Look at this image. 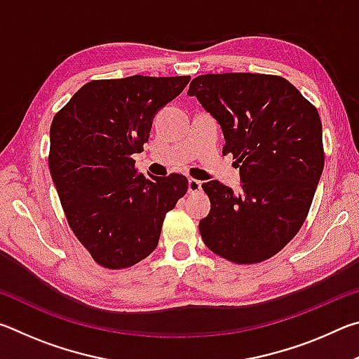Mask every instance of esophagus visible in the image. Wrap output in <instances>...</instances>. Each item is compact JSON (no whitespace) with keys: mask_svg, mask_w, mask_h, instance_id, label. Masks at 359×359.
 I'll use <instances>...</instances> for the list:
<instances>
[{"mask_svg":"<svg viewBox=\"0 0 359 359\" xmlns=\"http://www.w3.org/2000/svg\"><path fill=\"white\" fill-rule=\"evenodd\" d=\"M201 182L196 180V179H188V193L194 194L198 191H201Z\"/></svg>","mask_w":359,"mask_h":359,"instance_id":"obj_1","label":"esophagus"}]
</instances>
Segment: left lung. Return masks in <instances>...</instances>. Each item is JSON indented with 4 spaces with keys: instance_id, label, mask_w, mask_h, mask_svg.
Segmentation results:
<instances>
[{
    "instance_id": "8db88e82",
    "label": "left lung",
    "mask_w": 359,
    "mask_h": 359,
    "mask_svg": "<svg viewBox=\"0 0 359 359\" xmlns=\"http://www.w3.org/2000/svg\"><path fill=\"white\" fill-rule=\"evenodd\" d=\"M188 95L220 123L223 154H233L239 191L210 180L204 244L236 264L274 257L306 222L325 166L317 107L287 79L252 72L194 77Z\"/></svg>"
}]
</instances>
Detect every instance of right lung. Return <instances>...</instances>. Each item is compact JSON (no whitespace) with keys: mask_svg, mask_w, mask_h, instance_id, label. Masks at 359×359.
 <instances>
[{"mask_svg":"<svg viewBox=\"0 0 359 359\" xmlns=\"http://www.w3.org/2000/svg\"><path fill=\"white\" fill-rule=\"evenodd\" d=\"M190 79L92 81L52 120L48 169L66 220L106 269L147 258L166 214L188 190L182 174L145 179L133 155L149 141L155 112L184 92Z\"/></svg>","mask_w":359,"mask_h":359,"instance_id":"right-lung-1","label":"right lung"}]
</instances>
